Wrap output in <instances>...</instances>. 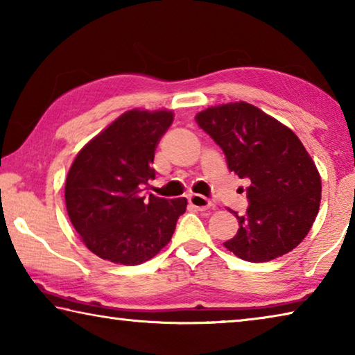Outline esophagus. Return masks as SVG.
<instances>
[{
	"label": "esophagus",
	"mask_w": 355,
	"mask_h": 355,
	"mask_svg": "<svg viewBox=\"0 0 355 355\" xmlns=\"http://www.w3.org/2000/svg\"><path fill=\"white\" fill-rule=\"evenodd\" d=\"M188 202H189L191 207L200 209V211H205V209L213 207L211 200H208L207 197H203V196H200V194H191V196L188 197Z\"/></svg>",
	"instance_id": "esophagus-1"
}]
</instances>
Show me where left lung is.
<instances>
[{
  "instance_id": "1",
  "label": "left lung",
  "mask_w": 355,
  "mask_h": 355,
  "mask_svg": "<svg viewBox=\"0 0 355 355\" xmlns=\"http://www.w3.org/2000/svg\"><path fill=\"white\" fill-rule=\"evenodd\" d=\"M196 122L222 148L230 172L249 180V208L224 243L245 261H271L307 236L321 202V177L293 131L257 106H211Z\"/></svg>"
}]
</instances>
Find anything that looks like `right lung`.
Wrapping results in <instances>:
<instances>
[{"label": "right lung", "instance_id": "add662e5", "mask_svg": "<svg viewBox=\"0 0 355 355\" xmlns=\"http://www.w3.org/2000/svg\"><path fill=\"white\" fill-rule=\"evenodd\" d=\"M173 122L167 110L123 112L84 146L65 180V207L86 248L103 260L141 264L171 241L182 199L142 196L155 150Z\"/></svg>", "mask_w": 355, "mask_h": 355}]
</instances>
